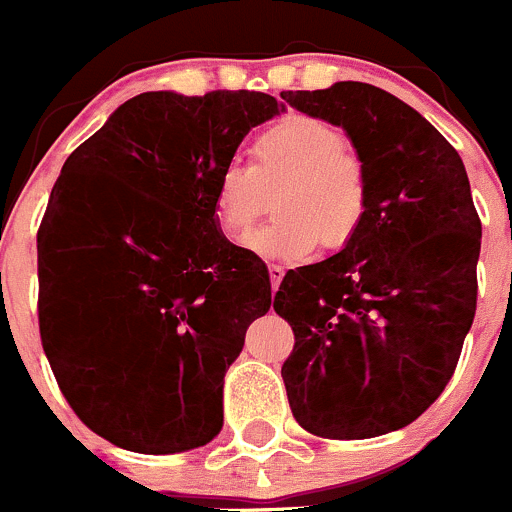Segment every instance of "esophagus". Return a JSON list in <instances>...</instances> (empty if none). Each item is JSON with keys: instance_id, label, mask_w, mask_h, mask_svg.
<instances>
[{"instance_id": "34e87169", "label": "esophagus", "mask_w": 512, "mask_h": 512, "mask_svg": "<svg viewBox=\"0 0 512 512\" xmlns=\"http://www.w3.org/2000/svg\"><path fill=\"white\" fill-rule=\"evenodd\" d=\"M267 272H270L272 290H277V287H280V282H282V277H285V267L275 265V262H272V265H267Z\"/></svg>"}]
</instances>
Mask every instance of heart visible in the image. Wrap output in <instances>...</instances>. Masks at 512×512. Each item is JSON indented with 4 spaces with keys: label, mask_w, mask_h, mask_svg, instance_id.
Listing matches in <instances>:
<instances>
[{
    "label": "heart",
    "mask_w": 512,
    "mask_h": 512,
    "mask_svg": "<svg viewBox=\"0 0 512 512\" xmlns=\"http://www.w3.org/2000/svg\"><path fill=\"white\" fill-rule=\"evenodd\" d=\"M252 167L217 172L215 220L242 240L275 200L277 217L247 240L272 260H305L317 247L340 252L357 240L370 215V175L347 147L345 132L305 114H290L252 140Z\"/></svg>",
    "instance_id": "heart-1"
}]
</instances>
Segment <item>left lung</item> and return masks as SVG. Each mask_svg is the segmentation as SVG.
Wrapping results in <instances>:
<instances>
[{
	"label": "left lung",
	"mask_w": 512,
	"mask_h": 512,
	"mask_svg": "<svg viewBox=\"0 0 512 512\" xmlns=\"http://www.w3.org/2000/svg\"><path fill=\"white\" fill-rule=\"evenodd\" d=\"M282 99L347 132L372 190L357 240L280 282L272 307L295 332L287 400L307 433L377 438L440 398L473 325L480 217L468 172L423 114L380 87Z\"/></svg>",
	"instance_id": "8db88e82"
}]
</instances>
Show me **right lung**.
<instances>
[{
  "instance_id": "right-lung-1",
  "label": "right lung",
  "mask_w": 512,
  "mask_h": 512,
  "mask_svg": "<svg viewBox=\"0 0 512 512\" xmlns=\"http://www.w3.org/2000/svg\"><path fill=\"white\" fill-rule=\"evenodd\" d=\"M285 104L145 92L67 157L37 232L39 335L69 408L117 448L170 455L222 428V382L270 310L255 252L217 230L215 180Z\"/></svg>"
}]
</instances>
